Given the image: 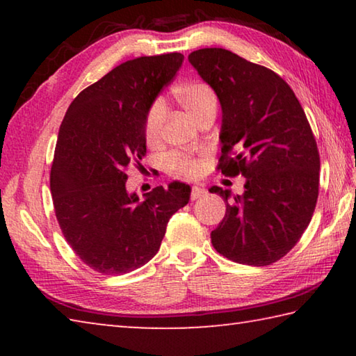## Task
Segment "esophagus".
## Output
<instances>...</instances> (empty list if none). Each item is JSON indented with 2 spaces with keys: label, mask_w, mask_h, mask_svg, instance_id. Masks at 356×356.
<instances>
[{
  "label": "esophagus",
  "mask_w": 356,
  "mask_h": 356,
  "mask_svg": "<svg viewBox=\"0 0 356 356\" xmlns=\"http://www.w3.org/2000/svg\"><path fill=\"white\" fill-rule=\"evenodd\" d=\"M204 195H206V190L204 188H201V186H193L191 188V200L195 201V200H200V197H202Z\"/></svg>",
  "instance_id": "esophagus-1"
}]
</instances>
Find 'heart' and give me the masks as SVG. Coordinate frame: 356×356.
<instances>
[{
    "mask_svg": "<svg viewBox=\"0 0 356 356\" xmlns=\"http://www.w3.org/2000/svg\"><path fill=\"white\" fill-rule=\"evenodd\" d=\"M172 95L179 102V105L195 120L204 111H207L209 108H216V105H218V99H216L213 89L204 81L180 83L172 88ZM163 116V106L159 102L147 110L143 125L144 140H146L147 144H154L160 138ZM166 166L172 174L184 177H195L200 174L201 170L200 161L184 154H171L166 159Z\"/></svg>",
    "mask_w": 356,
    "mask_h": 356,
    "instance_id": "obj_1",
    "label": "heart"
}]
</instances>
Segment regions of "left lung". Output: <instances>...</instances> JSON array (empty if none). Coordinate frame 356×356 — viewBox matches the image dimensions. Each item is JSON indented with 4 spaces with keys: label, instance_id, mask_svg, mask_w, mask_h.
I'll return each instance as SVG.
<instances>
[{
    "label": "left lung",
    "instance_id": "obj_1",
    "mask_svg": "<svg viewBox=\"0 0 356 356\" xmlns=\"http://www.w3.org/2000/svg\"><path fill=\"white\" fill-rule=\"evenodd\" d=\"M188 61L221 105L218 170L246 177L243 195L209 190L226 202L213 248L238 264H273L297 245L316 209L321 156L308 119L291 86L264 65L225 48H201Z\"/></svg>",
    "mask_w": 356,
    "mask_h": 356
}]
</instances>
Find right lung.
I'll list each match as a JSON object with an SVG mask.
<instances>
[{
  "instance_id": "1",
  "label": "right lung",
  "mask_w": 356,
  "mask_h": 356,
  "mask_svg": "<svg viewBox=\"0 0 356 356\" xmlns=\"http://www.w3.org/2000/svg\"><path fill=\"white\" fill-rule=\"evenodd\" d=\"M184 63L180 53L122 63L76 95L59 129L50 172L53 206L67 243L102 275L143 267L191 188L156 186L140 201L127 170L146 154L144 118Z\"/></svg>"
}]
</instances>
